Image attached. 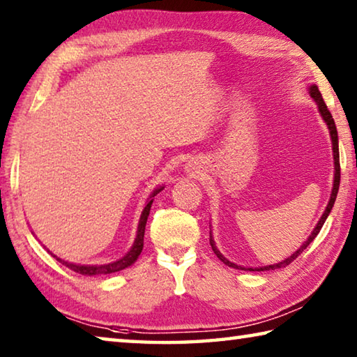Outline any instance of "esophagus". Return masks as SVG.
Wrapping results in <instances>:
<instances>
[{
  "label": "esophagus",
  "instance_id": "34e87169",
  "mask_svg": "<svg viewBox=\"0 0 357 357\" xmlns=\"http://www.w3.org/2000/svg\"><path fill=\"white\" fill-rule=\"evenodd\" d=\"M190 167H191V166H190Z\"/></svg>",
  "mask_w": 357,
  "mask_h": 357
}]
</instances>
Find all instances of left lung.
Instances as JSON below:
<instances>
[{
  "instance_id": "obj_1",
  "label": "left lung",
  "mask_w": 357,
  "mask_h": 357,
  "mask_svg": "<svg viewBox=\"0 0 357 357\" xmlns=\"http://www.w3.org/2000/svg\"><path fill=\"white\" fill-rule=\"evenodd\" d=\"M309 93H310L312 100H314V102L317 103V106H318V112H320V116H321V119L324 121V123L328 125V128H329V135H331V142H333V155H334V183H333V191H331L329 202H328V205H326V208H324V213L321 215L320 221L317 222L315 229L312 230V234L309 235V238L303 243V246L299 248L298 251L293 252V254L290 255V257H287L285 260L279 261V264L266 265V266H260V268H245V266H238L236 264H232V261L227 260V259L224 257V255L220 252V249L216 248L213 236H211V230H210V245H211V249H213V252L218 255V259H220V260L222 261V264H226V265L232 266V268H236V270H245V271H270V270H278V268H284V266H287L289 264H291V261L295 260V259L298 257V255H301V254H303L304 249L307 248V246L310 245V243L315 240V236H317L318 234H320V230H321V227H323L324 221L328 220V216H329V213H331V210H333V207H334V202H335L337 192H339V185H340L339 136H337V128H335V122H334V119H333V116H331V112H329V109H328V106H326V103L323 102L321 93H320V91H318V87H317L315 84H312V86L309 87Z\"/></svg>"
}]
</instances>
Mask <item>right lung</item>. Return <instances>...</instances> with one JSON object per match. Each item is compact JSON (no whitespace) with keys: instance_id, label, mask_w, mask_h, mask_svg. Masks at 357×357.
Returning <instances> with one entry per match:
<instances>
[{"instance_id":"obj_1","label":"right lung","mask_w":357,"mask_h":357,"mask_svg":"<svg viewBox=\"0 0 357 357\" xmlns=\"http://www.w3.org/2000/svg\"><path fill=\"white\" fill-rule=\"evenodd\" d=\"M162 190H165V186H158V188H155L152 195L149 196L147 202H146V207H144L141 218H139V224H137V232H136V238H135L133 246L130 248V251L125 254L122 259H119L116 261H111V264H105V265H78V264H72V261H66V260H62L59 257H56L54 254H53V257H56V260H59L62 265L70 268L72 271L84 274V276H102V274L117 273V271L125 270V268L131 266L137 260V257H139V254L142 252L144 232H146V224H147V218H149V213H150V207H152L153 197Z\"/></svg>"}]
</instances>
